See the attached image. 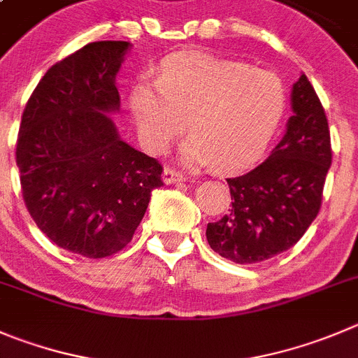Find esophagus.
<instances>
[{
	"mask_svg": "<svg viewBox=\"0 0 358 358\" xmlns=\"http://www.w3.org/2000/svg\"><path fill=\"white\" fill-rule=\"evenodd\" d=\"M162 180L168 183V185H171V183L185 182V175L180 171H176V169H173V168H166L162 173Z\"/></svg>",
	"mask_w": 358,
	"mask_h": 358,
	"instance_id": "obj_1",
	"label": "esophagus"
}]
</instances>
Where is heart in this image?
I'll use <instances>...</instances> for the list:
<instances>
[{
	"label": "heart",
	"instance_id": "b5f03b06",
	"mask_svg": "<svg viewBox=\"0 0 358 358\" xmlns=\"http://www.w3.org/2000/svg\"><path fill=\"white\" fill-rule=\"evenodd\" d=\"M286 88L277 73L205 52L169 56L155 86L139 81L130 111L152 152L162 153L185 122L190 138L183 159L238 169L258 159L286 111Z\"/></svg>",
	"mask_w": 358,
	"mask_h": 358
}]
</instances>
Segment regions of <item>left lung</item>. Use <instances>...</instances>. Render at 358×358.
I'll return each instance as SVG.
<instances>
[{
    "mask_svg": "<svg viewBox=\"0 0 358 358\" xmlns=\"http://www.w3.org/2000/svg\"><path fill=\"white\" fill-rule=\"evenodd\" d=\"M293 116L270 157L228 178V213L206 226L210 247L240 265L273 258L295 245L322 208L332 164L325 109L306 76L292 92Z\"/></svg>",
    "mask_w": 358,
    "mask_h": 358,
    "instance_id": "obj_1",
    "label": "left lung"
}]
</instances>
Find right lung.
<instances>
[{"label":"right lung","instance_id":"1","mask_svg":"<svg viewBox=\"0 0 358 358\" xmlns=\"http://www.w3.org/2000/svg\"><path fill=\"white\" fill-rule=\"evenodd\" d=\"M129 42H92L45 72L22 111L15 162L22 199L62 249L106 258L125 249L162 164L122 141L115 78Z\"/></svg>","mask_w":358,"mask_h":358}]
</instances>
